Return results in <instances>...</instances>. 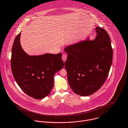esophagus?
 <instances>
[{
	"instance_id": "1",
	"label": "esophagus",
	"mask_w": 128,
	"mask_h": 128,
	"mask_svg": "<svg viewBox=\"0 0 128 128\" xmlns=\"http://www.w3.org/2000/svg\"><path fill=\"white\" fill-rule=\"evenodd\" d=\"M67 55L65 54H64L62 55V60L64 62H65V61L67 59Z\"/></svg>"
}]
</instances>
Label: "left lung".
<instances>
[{
	"mask_svg": "<svg viewBox=\"0 0 128 128\" xmlns=\"http://www.w3.org/2000/svg\"><path fill=\"white\" fill-rule=\"evenodd\" d=\"M95 38L69 45L64 49L69 84L76 94L87 96L97 91L105 82L112 65L113 49L110 37L101 27L95 28Z\"/></svg>",
	"mask_w": 128,
	"mask_h": 128,
	"instance_id": "1",
	"label": "left lung"
}]
</instances>
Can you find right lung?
I'll return each mask as SVG.
<instances>
[{
  "instance_id": "right-lung-1",
  "label": "right lung",
  "mask_w": 128,
  "mask_h": 128,
  "mask_svg": "<svg viewBox=\"0 0 128 128\" xmlns=\"http://www.w3.org/2000/svg\"><path fill=\"white\" fill-rule=\"evenodd\" d=\"M21 32L12 48L11 67L14 78L23 91L36 99L48 96L54 85V74L62 69V53L29 55L22 49Z\"/></svg>"
}]
</instances>
